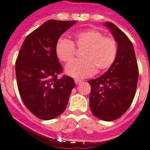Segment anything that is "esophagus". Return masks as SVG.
Listing matches in <instances>:
<instances>
[{
  "mask_svg": "<svg viewBox=\"0 0 150 150\" xmlns=\"http://www.w3.org/2000/svg\"><path fill=\"white\" fill-rule=\"evenodd\" d=\"M75 82L76 85H79V84L81 83V82H82V81H81V80H79V79H75Z\"/></svg>",
  "mask_w": 150,
  "mask_h": 150,
  "instance_id": "1",
  "label": "esophagus"
}]
</instances>
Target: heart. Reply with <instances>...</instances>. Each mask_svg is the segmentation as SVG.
I'll list each match as a JSON object with an SVG mask.
<instances>
[{
	"label": "heart",
	"instance_id": "1",
	"mask_svg": "<svg viewBox=\"0 0 150 150\" xmlns=\"http://www.w3.org/2000/svg\"><path fill=\"white\" fill-rule=\"evenodd\" d=\"M82 50L81 61L68 64L65 71L75 78H86L96 71H104L115 62L118 54L116 40L111 36H104L102 31L88 29L76 32L73 41L60 38L55 45L56 56L61 62L69 63L75 58L76 49Z\"/></svg>",
	"mask_w": 150,
	"mask_h": 150
}]
</instances>
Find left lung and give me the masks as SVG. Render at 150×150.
<instances>
[{
    "label": "left lung",
    "instance_id": "1",
    "mask_svg": "<svg viewBox=\"0 0 150 150\" xmlns=\"http://www.w3.org/2000/svg\"><path fill=\"white\" fill-rule=\"evenodd\" d=\"M105 25L118 44L114 64L106 72L88 81L91 86L90 109L93 115L104 121H113L126 112L136 94L139 69L134 47L126 34L114 24Z\"/></svg>",
    "mask_w": 150,
    "mask_h": 150
}]
</instances>
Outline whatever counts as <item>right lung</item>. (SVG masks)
I'll use <instances>...</instances> for the list:
<instances>
[{
  "instance_id": "obj_1",
  "label": "right lung",
  "mask_w": 150,
  "mask_h": 150,
  "mask_svg": "<svg viewBox=\"0 0 150 150\" xmlns=\"http://www.w3.org/2000/svg\"><path fill=\"white\" fill-rule=\"evenodd\" d=\"M76 23L75 21L49 20L29 34L18 58L15 71L17 84L24 105L43 120L60 115L65 110L75 84L64 75L55 54V45L61 35Z\"/></svg>"
}]
</instances>
